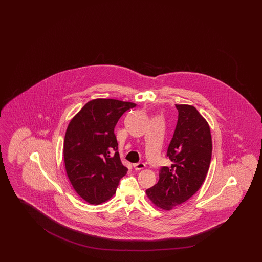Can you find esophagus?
<instances>
[{"label":"esophagus","instance_id":"esophagus-1","mask_svg":"<svg viewBox=\"0 0 262 262\" xmlns=\"http://www.w3.org/2000/svg\"><path fill=\"white\" fill-rule=\"evenodd\" d=\"M134 168L136 169V170H140V169H143L145 168V164L144 163H138V164H134Z\"/></svg>","mask_w":262,"mask_h":262}]
</instances>
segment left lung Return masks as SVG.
<instances>
[{
    "instance_id": "obj_1",
    "label": "left lung",
    "mask_w": 262,
    "mask_h": 262,
    "mask_svg": "<svg viewBox=\"0 0 262 262\" xmlns=\"http://www.w3.org/2000/svg\"><path fill=\"white\" fill-rule=\"evenodd\" d=\"M175 106L178 122L167 152L172 164L162 167L158 183L146 190L149 200L166 211L195 195L205 181L212 158L209 123L195 106Z\"/></svg>"
}]
</instances>
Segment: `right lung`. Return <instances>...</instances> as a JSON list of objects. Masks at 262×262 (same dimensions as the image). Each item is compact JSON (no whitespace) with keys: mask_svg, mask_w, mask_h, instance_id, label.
<instances>
[{"mask_svg":"<svg viewBox=\"0 0 262 262\" xmlns=\"http://www.w3.org/2000/svg\"><path fill=\"white\" fill-rule=\"evenodd\" d=\"M132 102L97 98L91 100L67 126L63 157L73 188L90 204H100L116 193L127 173L118 152L114 128Z\"/></svg>","mask_w":262,"mask_h":262,"instance_id":"right-lung-1","label":"right lung"}]
</instances>
